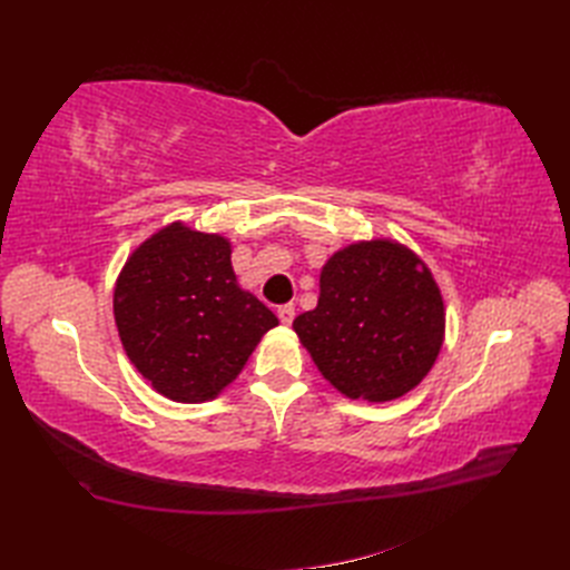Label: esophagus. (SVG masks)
<instances>
[{"label":"esophagus","mask_w":570,"mask_h":570,"mask_svg":"<svg viewBox=\"0 0 570 570\" xmlns=\"http://www.w3.org/2000/svg\"><path fill=\"white\" fill-rule=\"evenodd\" d=\"M278 318L283 325H289L292 318H295V304H285L278 308Z\"/></svg>","instance_id":"esophagus-1"}]
</instances>
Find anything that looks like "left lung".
I'll return each mask as SVG.
<instances>
[{"instance_id":"1","label":"left lung","mask_w":570,"mask_h":570,"mask_svg":"<svg viewBox=\"0 0 570 570\" xmlns=\"http://www.w3.org/2000/svg\"><path fill=\"white\" fill-rule=\"evenodd\" d=\"M321 295L292 327L337 392L392 402L435 366L444 302L423 258L390 237L358 239L327 258Z\"/></svg>"}]
</instances>
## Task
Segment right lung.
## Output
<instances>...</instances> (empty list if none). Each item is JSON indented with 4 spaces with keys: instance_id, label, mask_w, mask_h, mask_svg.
Here are the masks:
<instances>
[{
    "instance_id": "obj_1",
    "label": "right lung",
    "mask_w": 570,
    "mask_h": 570,
    "mask_svg": "<svg viewBox=\"0 0 570 570\" xmlns=\"http://www.w3.org/2000/svg\"><path fill=\"white\" fill-rule=\"evenodd\" d=\"M233 245L183 220L147 237L114 287V318L130 364L170 402L202 404L226 390L278 325L243 289Z\"/></svg>"
}]
</instances>
